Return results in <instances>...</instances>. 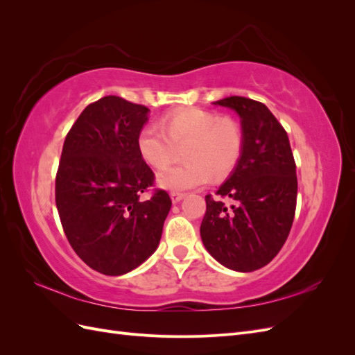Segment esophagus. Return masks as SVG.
Returning a JSON list of instances; mask_svg holds the SVG:
<instances>
[{
  "instance_id": "obj_1",
  "label": "esophagus",
  "mask_w": 355,
  "mask_h": 355,
  "mask_svg": "<svg viewBox=\"0 0 355 355\" xmlns=\"http://www.w3.org/2000/svg\"><path fill=\"white\" fill-rule=\"evenodd\" d=\"M170 197H171V201H173V204H176V202H179L180 200H184L185 198V194L184 192H176V191H173L170 194Z\"/></svg>"
}]
</instances>
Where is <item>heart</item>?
I'll return each instance as SVG.
<instances>
[{"instance_id":"1","label":"heart","mask_w":355,"mask_h":355,"mask_svg":"<svg viewBox=\"0 0 355 355\" xmlns=\"http://www.w3.org/2000/svg\"><path fill=\"white\" fill-rule=\"evenodd\" d=\"M185 145V164L170 167L158 175V185L170 191H187L206 185L210 175L227 176L237 166L244 148L241 125L232 118L187 108L167 114L161 127L149 124L137 135V153L148 166L164 168L175 145Z\"/></svg>"}]
</instances>
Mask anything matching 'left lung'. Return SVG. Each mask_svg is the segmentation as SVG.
I'll return each mask as SVG.
<instances>
[{
	"label": "left lung",
	"instance_id": "8db88e82",
	"mask_svg": "<svg viewBox=\"0 0 355 355\" xmlns=\"http://www.w3.org/2000/svg\"><path fill=\"white\" fill-rule=\"evenodd\" d=\"M213 103L240 115L244 148L218 198L206 196L200 234L219 263L250 272L270 263L288 237L297 197L296 164L286 130L263 103L241 96ZM222 198L232 200L231 208Z\"/></svg>",
	"mask_w": 355,
	"mask_h": 355
}]
</instances>
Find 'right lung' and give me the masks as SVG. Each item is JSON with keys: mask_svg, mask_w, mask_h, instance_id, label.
Segmentation results:
<instances>
[{"mask_svg": "<svg viewBox=\"0 0 355 355\" xmlns=\"http://www.w3.org/2000/svg\"><path fill=\"white\" fill-rule=\"evenodd\" d=\"M149 110L118 96L90 103L63 144L56 207L63 231L83 262L105 275H123L158 247L171 207L136 139Z\"/></svg>", "mask_w": 355, "mask_h": 355, "instance_id": "obj_1", "label": "right lung"}]
</instances>
